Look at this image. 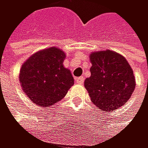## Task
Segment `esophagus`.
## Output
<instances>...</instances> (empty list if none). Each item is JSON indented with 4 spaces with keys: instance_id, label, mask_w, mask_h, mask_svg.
Segmentation results:
<instances>
[{
    "instance_id": "esophagus-1",
    "label": "esophagus",
    "mask_w": 148,
    "mask_h": 148,
    "mask_svg": "<svg viewBox=\"0 0 148 148\" xmlns=\"http://www.w3.org/2000/svg\"><path fill=\"white\" fill-rule=\"evenodd\" d=\"M85 81V77H80L78 78H76V83L79 84V85H83Z\"/></svg>"
}]
</instances>
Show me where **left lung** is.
<instances>
[{"label":"left lung","instance_id":"8db88e82","mask_svg":"<svg viewBox=\"0 0 148 148\" xmlns=\"http://www.w3.org/2000/svg\"><path fill=\"white\" fill-rule=\"evenodd\" d=\"M89 56L91 77L85 80V87L96 107L114 111L128 101L134 91L133 71L127 60L115 51H98Z\"/></svg>","mask_w":148,"mask_h":148}]
</instances>
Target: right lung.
Wrapping results in <instances>:
<instances>
[{
  "mask_svg": "<svg viewBox=\"0 0 148 148\" xmlns=\"http://www.w3.org/2000/svg\"><path fill=\"white\" fill-rule=\"evenodd\" d=\"M65 57L62 50L52 47L33 54L23 63L19 81L33 103L52 106L61 101L73 86L71 72L62 64Z\"/></svg>",
  "mask_w": 148,
  "mask_h": 148,
  "instance_id": "obj_1",
  "label": "right lung"
}]
</instances>
